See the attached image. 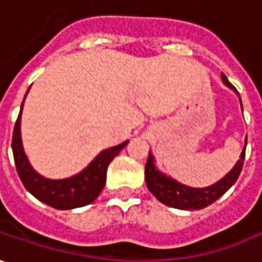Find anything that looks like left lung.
Instances as JSON below:
<instances>
[{"label": "left lung", "mask_w": 262, "mask_h": 262, "mask_svg": "<svg viewBox=\"0 0 262 262\" xmlns=\"http://www.w3.org/2000/svg\"><path fill=\"white\" fill-rule=\"evenodd\" d=\"M221 78H222L225 85H228L229 88H233L224 73H221ZM245 147H247V138H245ZM245 147H244V151L241 152V159L238 160L235 167L222 180H219L217 183L212 184L209 187H205V189L187 187V186L179 183L176 180H171L170 177H166L164 174L159 173V170L154 167L152 156L148 154V160L145 163V182H147V187L161 203H164L167 206H171V208L184 209V210L206 208L210 203L217 201L236 182V179H238L239 173H241L242 166H244Z\"/></svg>", "instance_id": "obj_1"}]
</instances>
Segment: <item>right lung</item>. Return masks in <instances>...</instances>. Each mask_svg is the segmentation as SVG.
Returning a JSON list of instances; mask_svg holds the SVG:
<instances>
[{"instance_id": "add662e5", "label": "right lung", "mask_w": 262, "mask_h": 262, "mask_svg": "<svg viewBox=\"0 0 262 262\" xmlns=\"http://www.w3.org/2000/svg\"><path fill=\"white\" fill-rule=\"evenodd\" d=\"M24 99H26V96H24ZM21 110H23V105H21ZM20 121L21 111L18 118L15 121V125H14L11 143L17 173H18L24 187L34 198L54 209H63V210L75 209L86 206L91 202H94L99 196V193L102 192L103 186H105L106 168L110 166V163L115 156H118V152L128 143L125 141L117 147L103 150L83 171H80L76 176L64 179V180H49V179H45L40 174H37L31 168L29 160L23 151Z\"/></svg>"}]
</instances>
